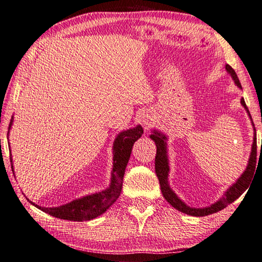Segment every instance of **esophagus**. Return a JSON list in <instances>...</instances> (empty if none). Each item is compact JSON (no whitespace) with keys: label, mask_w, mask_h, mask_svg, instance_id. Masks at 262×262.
Masks as SVG:
<instances>
[{"label":"esophagus","mask_w":262,"mask_h":262,"mask_svg":"<svg viewBox=\"0 0 262 262\" xmlns=\"http://www.w3.org/2000/svg\"><path fill=\"white\" fill-rule=\"evenodd\" d=\"M141 123L144 124V126H149L150 124L153 123V119L150 118L149 116H145L144 118H141Z\"/></svg>","instance_id":"obj_1"}]
</instances>
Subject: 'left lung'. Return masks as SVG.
Masks as SVG:
<instances>
[{"mask_svg": "<svg viewBox=\"0 0 262 262\" xmlns=\"http://www.w3.org/2000/svg\"><path fill=\"white\" fill-rule=\"evenodd\" d=\"M226 70L231 76L233 82L238 87V89L242 90V85L239 82V79L236 75V72L230 66H226ZM241 103L243 107L245 108L247 115L251 119L252 126H253V143H252V148H251V154L249 158V161H247V166L245 170L243 171L239 178L230 185L224 192L223 195L217 201H215L214 204L207 207H201V208H195V207H190L189 205H186L184 201H183L180 196H178L175 191H173L170 184H169V172H170V168H169V157H168V137L162 134L161 131L159 130H153L152 135L149 136V138L152 139L155 145H157V157H155V172H157V176L159 178L160 186H161V192L169 204H170L173 208H176L180 212L191 215V216H207L209 214L217 213L223 208H226L228 205L233 203L236 199L239 198V196L244 193V191L250 186L252 183V178L254 176L255 171V164H256V134H255V127L253 121H252L251 114L249 109L246 107V103L244 99L242 98Z\"/></svg>", "mask_w": 262, "mask_h": 262, "instance_id": "8db88e82", "label": "left lung"}]
</instances>
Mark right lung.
<instances>
[{
    "label": "right lung",
    "instance_id": "obj_1",
    "mask_svg": "<svg viewBox=\"0 0 262 262\" xmlns=\"http://www.w3.org/2000/svg\"><path fill=\"white\" fill-rule=\"evenodd\" d=\"M13 123V116L11 117L10 125H9V131H10L11 125ZM144 134V130L141 125H137L135 127L127 128L119 132L113 144V170L112 176H110V183L107 189H104L100 192H95L89 195L81 196L70 201L66 205L58 206V207H41V206L34 204L33 201L27 199L30 203L39 208L42 212L47 213L52 216L62 220H69V221H90L95 217L100 216L103 214L110 206L121 194L122 185H123V177L125 173V168L130 159L134 144ZM9 136V132H8ZM10 145V144H9ZM10 149V148H9ZM11 152V149H10ZM10 162L11 168L12 166V157L10 154Z\"/></svg>",
    "mask_w": 262,
    "mask_h": 262
}]
</instances>
